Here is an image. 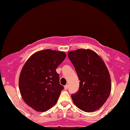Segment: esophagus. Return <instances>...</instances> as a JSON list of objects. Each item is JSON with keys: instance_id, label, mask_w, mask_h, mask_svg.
Listing matches in <instances>:
<instances>
[{"instance_id": "esophagus-1", "label": "esophagus", "mask_w": 130, "mask_h": 130, "mask_svg": "<svg viewBox=\"0 0 130 130\" xmlns=\"http://www.w3.org/2000/svg\"><path fill=\"white\" fill-rule=\"evenodd\" d=\"M68 88V85H65V86H64V89H65V90H67Z\"/></svg>"}]
</instances>
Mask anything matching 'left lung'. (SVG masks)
I'll return each mask as SVG.
<instances>
[{
    "label": "left lung",
    "mask_w": 130,
    "mask_h": 130,
    "mask_svg": "<svg viewBox=\"0 0 130 130\" xmlns=\"http://www.w3.org/2000/svg\"><path fill=\"white\" fill-rule=\"evenodd\" d=\"M68 57L80 80L78 91L71 94L73 101L82 111H96L103 105L111 93L108 68L101 57L90 50L70 51Z\"/></svg>",
    "instance_id": "8db88e82"
}]
</instances>
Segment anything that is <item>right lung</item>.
<instances>
[{
  "label": "right lung",
  "instance_id": "add662e5",
  "mask_svg": "<svg viewBox=\"0 0 130 130\" xmlns=\"http://www.w3.org/2000/svg\"><path fill=\"white\" fill-rule=\"evenodd\" d=\"M65 57L63 52L44 50L34 54L24 65L19 90L24 102L35 111H47L57 101L63 87L56 70Z\"/></svg>",
  "mask_w": 130,
  "mask_h": 130
}]
</instances>
